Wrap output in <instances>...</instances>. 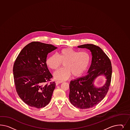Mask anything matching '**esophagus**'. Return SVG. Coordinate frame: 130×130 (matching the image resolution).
Wrapping results in <instances>:
<instances>
[{"label":"esophagus","mask_w":130,"mask_h":130,"mask_svg":"<svg viewBox=\"0 0 130 130\" xmlns=\"http://www.w3.org/2000/svg\"><path fill=\"white\" fill-rule=\"evenodd\" d=\"M64 81H61V80H57V81H56V84H60V83H63Z\"/></svg>","instance_id":"1"}]
</instances>
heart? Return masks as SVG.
Here are the masks:
<instances>
[{"label": "heart", "mask_w": 130, "mask_h": 130, "mask_svg": "<svg viewBox=\"0 0 130 130\" xmlns=\"http://www.w3.org/2000/svg\"><path fill=\"white\" fill-rule=\"evenodd\" d=\"M91 60V56L87 51L75 50L71 48H63L57 55H50L46 59L47 66L56 71L63 63L64 67L55 72V78L57 80H67L72 75L78 77L88 69Z\"/></svg>", "instance_id": "obj_1"}]
</instances>
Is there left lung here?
Listing matches in <instances>:
<instances>
[{
	"mask_svg": "<svg viewBox=\"0 0 130 130\" xmlns=\"http://www.w3.org/2000/svg\"><path fill=\"white\" fill-rule=\"evenodd\" d=\"M77 47L91 51L92 63L87 75L70 82L69 98L72 104L77 108L89 109L98 104L108 92L112 75L111 63L108 56L99 46L86 44ZM102 74L106 76V84L101 88H96L93 86V80Z\"/></svg>",
	"mask_w": 130,
	"mask_h": 130,
	"instance_id": "left-lung-1",
	"label": "left lung"
}]
</instances>
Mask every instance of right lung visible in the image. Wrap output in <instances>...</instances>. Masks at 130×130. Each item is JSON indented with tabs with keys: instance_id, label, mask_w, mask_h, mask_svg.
<instances>
[{
	"instance_id": "right-lung-1",
	"label": "right lung",
	"mask_w": 130,
	"mask_h": 130,
	"mask_svg": "<svg viewBox=\"0 0 130 130\" xmlns=\"http://www.w3.org/2000/svg\"><path fill=\"white\" fill-rule=\"evenodd\" d=\"M57 47L32 42L22 49L13 68L15 88L22 101L30 107L40 109L50 102L55 88L53 76L46 64L47 55Z\"/></svg>"
}]
</instances>
